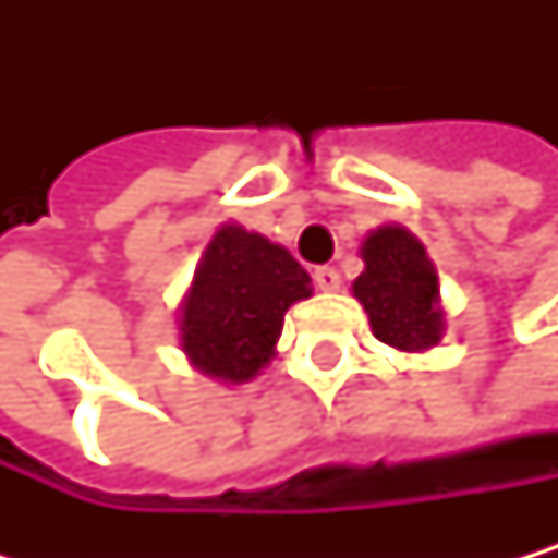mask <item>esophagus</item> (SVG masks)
Here are the masks:
<instances>
[{"mask_svg":"<svg viewBox=\"0 0 558 558\" xmlns=\"http://www.w3.org/2000/svg\"><path fill=\"white\" fill-rule=\"evenodd\" d=\"M314 284L320 288V291H338L341 288V274H338V267H314Z\"/></svg>","mask_w":558,"mask_h":558,"instance_id":"1","label":"esophagus"}]
</instances>
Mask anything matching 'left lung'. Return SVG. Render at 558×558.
<instances>
[{
	"label": "left lung",
	"instance_id": "8db88e82",
	"mask_svg": "<svg viewBox=\"0 0 558 558\" xmlns=\"http://www.w3.org/2000/svg\"><path fill=\"white\" fill-rule=\"evenodd\" d=\"M364 270L351 284L378 341L398 351H428L445 335L438 270L425 244L398 223L372 230L361 244Z\"/></svg>",
	"mask_w": 558,
	"mask_h": 558
}]
</instances>
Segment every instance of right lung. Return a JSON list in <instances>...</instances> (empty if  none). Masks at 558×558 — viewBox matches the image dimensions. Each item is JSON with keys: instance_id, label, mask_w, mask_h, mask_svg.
<instances>
[{"instance_id": "add662e5", "label": "right lung", "mask_w": 558, "mask_h": 558, "mask_svg": "<svg viewBox=\"0 0 558 558\" xmlns=\"http://www.w3.org/2000/svg\"><path fill=\"white\" fill-rule=\"evenodd\" d=\"M304 298L311 277L281 244L223 223L180 304V348L210 378L251 381L274 357L288 307Z\"/></svg>"}]
</instances>
